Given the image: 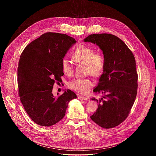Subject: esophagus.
<instances>
[{
	"mask_svg": "<svg viewBox=\"0 0 156 156\" xmlns=\"http://www.w3.org/2000/svg\"><path fill=\"white\" fill-rule=\"evenodd\" d=\"M78 98L79 99H82V100H87L88 98L87 97H82V96H78Z\"/></svg>",
	"mask_w": 156,
	"mask_h": 156,
	"instance_id": "1",
	"label": "esophagus"
}]
</instances>
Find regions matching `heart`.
Segmentation results:
<instances>
[{"label":"heart","mask_w":156,"mask_h":156,"mask_svg":"<svg viewBox=\"0 0 156 156\" xmlns=\"http://www.w3.org/2000/svg\"><path fill=\"white\" fill-rule=\"evenodd\" d=\"M73 57L75 61L80 64H85L87 74L94 77H99L103 74L105 68V58L104 54L96 51L94 48L87 45L80 44L75 49ZM62 72L67 76H71L74 73V66L66 57L61 60ZM94 83L90 78L76 79L68 83V87L75 92L86 95L89 92Z\"/></svg>","instance_id":"b5f03b06"}]
</instances>
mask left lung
I'll return each mask as SVG.
<instances>
[{
    "label": "left lung",
    "instance_id": "1",
    "mask_svg": "<svg viewBox=\"0 0 156 156\" xmlns=\"http://www.w3.org/2000/svg\"><path fill=\"white\" fill-rule=\"evenodd\" d=\"M83 41L98 45L105 58L104 73L94 89L104 95L99 99L91 98L99 105L90 119L105 129L115 127L127 118L137 95L138 75L134 56L126 44L113 34H93Z\"/></svg>",
    "mask_w": 156,
    "mask_h": 156
}]
</instances>
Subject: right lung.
Here are the masks:
<instances>
[{"mask_svg":"<svg viewBox=\"0 0 156 156\" xmlns=\"http://www.w3.org/2000/svg\"><path fill=\"white\" fill-rule=\"evenodd\" d=\"M76 43L66 34L48 32L27 45L20 55L17 68L19 95L31 119L42 126H51L62 119L68 103L76 98L69 89L54 98V83L64 74L61 60Z\"/></svg>","mask_w":156,"mask_h":156,"instance_id":"add662e5","label":"right lung"}]
</instances>
